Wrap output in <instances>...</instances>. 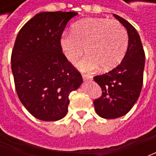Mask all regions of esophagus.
Returning a JSON list of instances; mask_svg holds the SVG:
<instances>
[{
	"label": "esophagus",
	"instance_id": "1",
	"mask_svg": "<svg viewBox=\"0 0 156 156\" xmlns=\"http://www.w3.org/2000/svg\"><path fill=\"white\" fill-rule=\"evenodd\" d=\"M83 80H84V81H88V80H92L93 77L90 76V75L83 74Z\"/></svg>",
	"mask_w": 156,
	"mask_h": 156
}]
</instances>
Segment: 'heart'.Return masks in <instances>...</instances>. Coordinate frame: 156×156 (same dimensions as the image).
Instances as JSON below:
<instances>
[{"instance_id": "b5f03b06", "label": "heart", "mask_w": 156, "mask_h": 156, "mask_svg": "<svg viewBox=\"0 0 156 156\" xmlns=\"http://www.w3.org/2000/svg\"><path fill=\"white\" fill-rule=\"evenodd\" d=\"M59 45L66 59L74 63L85 51L88 54L78 63L83 72L110 70L124 58L128 47V34L117 21L85 18L72 26V32L63 33Z\"/></svg>"}]
</instances>
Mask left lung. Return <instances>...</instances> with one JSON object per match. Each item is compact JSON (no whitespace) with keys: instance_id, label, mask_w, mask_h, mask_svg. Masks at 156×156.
Segmentation results:
<instances>
[{"instance_id":"8db88e82","label":"left lung","mask_w":156,"mask_h":156,"mask_svg":"<svg viewBox=\"0 0 156 156\" xmlns=\"http://www.w3.org/2000/svg\"><path fill=\"white\" fill-rule=\"evenodd\" d=\"M127 30V51L120 64L107 73L94 78L102 88V96L94 102L100 117L116 119L130 110L139 98L143 85L144 51L140 37L130 23L114 14Z\"/></svg>"}]
</instances>
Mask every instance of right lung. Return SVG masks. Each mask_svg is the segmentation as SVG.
I'll use <instances>...</instances> for the list:
<instances>
[{"mask_svg":"<svg viewBox=\"0 0 156 156\" xmlns=\"http://www.w3.org/2000/svg\"><path fill=\"white\" fill-rule=\"evenodd\" d=\"M74 12L37 13L17 34L12 54V71L20 101L43 121L66 116L69 94L83 83L81 74L66 59L59 40Z\"/></svg>","mask_w":156,"mask_h":156,"instance_id":"add662e5","label":"right lung"}]
</instances>
